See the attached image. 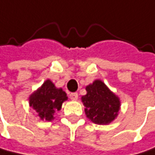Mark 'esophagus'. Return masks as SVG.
Listing matches in <instances>:
<instances>
[{
    "mask_svg": "<svg viewBox=\"0 0 155 155\" xmlns=\"http://www.w3.org/2000/svg\"><path fill=\"white\" fill-rule=\"evenodd\" d=\"M70 98L72 100H78V93H72V94H70Z\"/></svg>",
    "mask_w": 155,
    "mask_h": 155,
    "instance_id": "obj_1",
    "label": "esophagus"
}]
</instances>
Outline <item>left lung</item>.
<instances>
[{
    "instance_id": "1",
    "label": "left lung",
    "mask_w": 155,
    "mask_h": 155,
    "mask_svg": "<svg viewBox=\"0 0 155 155\" xmlns=\"http://www.w3.org/2000/svg\"><path fill=\"white\" fill-rule=\"evenodd\" d=\"M87 94L81 97L86 117L98 125L111 123L117 117L120 109L119 97L104 82L97 79L86 86Z\"/></svg>"
}]
</instances>
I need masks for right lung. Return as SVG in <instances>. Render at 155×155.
<instances>
[{
    "instance_id": "obj_1",
    "label": "right lung",
    "mask_w": 155,
    "mask_h": 155,
    "mask_svg": "<svg viewBox=\"0 0 155 155\" xmlns=\"http://www.w3.org/2000/svg\"><path fill=\"white\" fill-rule=\"evenodd\" d=\"M67 98V94L61 88H57L50 79H47L29 97V105L41 120L51 121L55 118V112L61 110Z\"/></svg>"
}]
</instances>
